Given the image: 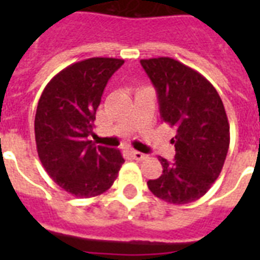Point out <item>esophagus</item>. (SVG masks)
Wrapping results in <instances>:
<instances>
[{
	"mask_svg": "<svg viewBox=\"0 0 260 260\" xmlns=\"http://www.w3.org/2000/svg\"><path fill=\"white\" fill-rule=\"evenodd\" d=\"M131 155H132V158H134L135 160H144V159H147V155L142 154V152H139V151H131Z\"/></svg>",
	"mask_w": 260,
	"mask_h": 260,
	"instance_id": "1",
	"label": "esophagus"
}]
</instances>
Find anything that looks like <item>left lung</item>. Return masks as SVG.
<instances>
[{
  "instance_id": "obj_1",
  "label": "left lung",
  "mask_w": 260,
  "mask_h": 260,
  "mask_svg": "<svg viewBox=\"0 0 260 260\" xmlns=\"http://www.w3.org/2000/svg\"><path fill=\"white\" fill-rule=\"evenodd\" d=\"M156 89L160 117L177 129L174 162L159 158L163 173L147 182L163 201H197L220 175L230 148V122L217 90L198 71L173 58L140 60Z\"/></svg>"
}]
</instances>
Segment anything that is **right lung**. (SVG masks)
I'll return each instance as SVG.
<instances>
[{
    "label": "right lung",
    "mask_w": 260,
    "mask_h": 260,
    "mask_svg": "<svg viewBox=\"0 0 260 260\" xmlns=\"http://www.w3.org/2000/svg\"><path fill=\"white\" fill-rule=\"evenodd\" d=\"M122 59L90 58L63 69L44 87L35 116L39 159L52 181L79 198L105 193L124 163L121 152L95 146V112Z\"/></svg>",
    "instance_id": "add662e5"
}]
</instances>
